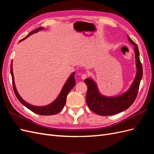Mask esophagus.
<instances>
[{
	"label": "esophagus",
	"mask_w": 154,
	"mask_h": 154,
	"mask_svg": "<svg viewBox=\"0 0 154 154\" xmlns=\"http://www.w3.org/2000/svg\"><path fill=\"white\" fill-rule=\"evenodd\" d=\"M81 77H82V80H85V79H86V78H87V75L86 74H82V76H81Z\"/></svg>",
	"instance_id": "esophagus-1"
}]
</instances>
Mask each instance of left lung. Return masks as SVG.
<instances>
[{
	"label": "left lung",
	"instance_id": "8db88e82",
	"mask_svg": "<svg viewBox=\"0 0 154 154\" xmlns=\"http://www.w3.org/2000/svg\"><path fill=\"white\" fill-rule=\"evenodd\" d=\"M128 36V40L134 46L136 74L128 89L116 96H106L101 94L96 82L92 78L84 80L87 86L86 102L89 109L100 116H112L125 110L132 105L136 98L139 84L143 77V67L139 58L137 45Z\"/></svg>",
	"mask_w": 154,
	"mask_h": 154
}]
</instances>
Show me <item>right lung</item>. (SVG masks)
Returning <instances> with one entry per match:
<instances>
[{"label": "right lung", "mask_w": 154, "mask_h": 154, "mask_svg": "<svg viewBox=\"0 0 154 154\" xmlns=\"http://www.w3.org/2000/svg\"><path fill=\"white\" fill-rule=\"evenodd\" d=\"M44 29V27H38L37 29H35L34 31H31V32H29V33L25 37V38L22 39L20 41H22L23 40H25L26 38H27V37L29 36L32 34L36 33V32H38ZM10 71H11V76H12V83H13V90H14V92H15V94L17 97V99L19 100V101L23 105L27 107V109H29L32 112H33L40 114V115L51 116V115L57 114L58 112H60L63 109L65 104H66V98H67V96L69 94V92L71 91V90L76 84V81H75V79H74L75 72H73L68 78L66 82L65 83V84L63 85V86L62 88L61 92H60L59 95L57 97V99H56L53 102H52V103L49 104V105H45V106H35V105H31V104L27 103V102H26V101H24L22 98L20 94H18V92L17 90L15 84V80H14V76H13V62H11V63Z\"/></svg>", "instance_id": "add662e5"}]
</instances>
